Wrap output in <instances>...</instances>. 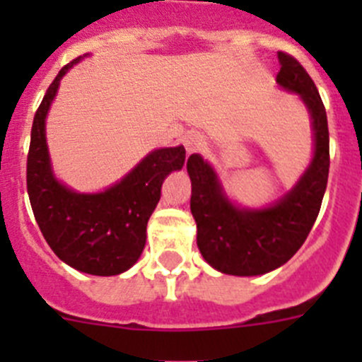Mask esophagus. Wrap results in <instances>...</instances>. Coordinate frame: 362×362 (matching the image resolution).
Instances as JSON below:
<instances>
[{"mask_svg": "<svg viewBox=\"0 0 362 362\" xmlns=\"http://www.w3.org/2000/svg\"><path fill=\"white\" fill-rule=\"evenodd\" d=\"M183 143H185V148H187V153L197 152V150L203 146V139H201L197 134H188V136H185Z\"/></svg>", "mask_w": 362, "mask_h": 362, "instance_id": "1", "label": "esophagus"}]
</instances>
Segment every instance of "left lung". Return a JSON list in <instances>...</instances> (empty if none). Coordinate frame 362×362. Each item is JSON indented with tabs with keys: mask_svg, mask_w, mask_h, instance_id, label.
Wrapping results in <instances>:
<instances>
[{
	"mask_svg": "<svg viewBox=\"0 0 362 362\" xmlns=\"http://www.w3.org/2000/svg\"><path fill=\"white\" fill-rule=\"evenodd\" d=\"M277 83L300 94L312 114L315 153L306 174L270 209L241 210L221 192L212 166L192 153L190 210L197 223V246L216 270L230 276H261L284 264L308 238L321 210L330 170L328 119L317 86L296 57L279 52Z\"/></svg>",
	"mask_w": 362,
	"mask_h": 362,
	"instance_id": "8db88e82",
	"label": "left lung"
}]
</instances>
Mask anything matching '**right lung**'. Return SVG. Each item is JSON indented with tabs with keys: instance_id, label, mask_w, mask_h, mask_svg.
Returning <instances> with one entry per match:
<instances>
[{
	"instance_id": "right-lung-1",
	"label": "right lung",
	"mask_w": 362,
	"mask_h": 362,
	"mask_svg": "<svg viewBox=\"0 0 362 362\" xmlns=\"http://www.w3.org/2000/svg\"><path fill=\"white\" fill-rule=\"evenodd\" d=\"M66 63L37 107L27 156V190L43 238L57 257L92 276H117L136 263L146 241V223L158 206L163 181L185 165V148L148 153L119 183L101 194H76L52 175L45 117Z\"/></svg>"
}]
</instances>
